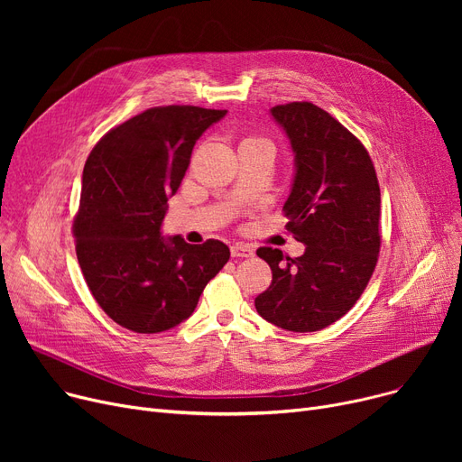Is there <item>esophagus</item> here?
<instances>
[{"instance_id": "34e87169", "label": "esophagus", "mask_w": 462, "mask_h": 462, "mask_svg": "<svg viewBox=\"0 0 462 462\" xmlns=\"http://www.w3.org/2000/svg\"><path fill=\"white\" fill-rule=\"evenodd\" d=\"M230 253L234 258H251L254 256V249L251 245H245V244H234L230 247Z\"/></svg>"}]
</instances>
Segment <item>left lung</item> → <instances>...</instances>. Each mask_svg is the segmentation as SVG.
<instances>
[{
	"mask_svg": "<svg viewBox=\"0 0 462 462\" xmlns=\"http://www.w3.org/2000/svg\"><path fill=\"white\" fill-rule=\"evenodd\" d=\"M294 152L284 202L286 230L305 245L298 258L260 247L270 288L254 300L263 320L307 333L337 322L365 290L380 253V187L363 143L312 103L272 108Z\"/></svg>",
	"mask_w": 462,
	"mask_h": 462,
	"instance_id": "8db88e82",
	"label": "left lung"
}]
</instances>
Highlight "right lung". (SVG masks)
<instances>
[{"mask_svg": "<svg viewBox=\"0 0 462 462\" xmlns=\"http://www.w3.org/2000/svg\"><path fill=\"white\" fill-rule=\"evenodd\" d=\"M226 116L200 106H155L108 131L91 150L75 217L77 256L95 301L136 333L187 320L230 249L218 239L189 245L161 236L168 199L194 143Z\"/></svg>", "mask_w": 462, "mask_h": 462, "instance_id": "right-lung-1", "label": "right lung"}]
</instances>
